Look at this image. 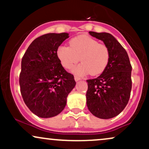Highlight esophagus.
<instances>
[{"label":"esophagus","mask_w":149,"mask_h":149,"mask_svg":"<svg viewBox=\"0 0 149 149\" xmlns=\"http://www.w3.org/2000/svg\"><path fill=\"white\" fill-rule=\"evenodd\" d=\"M74 79H75V80H76V81H78V80H80V79H81V78H80L79 76H74Z\"/></svg>","instance_id":"obj_1"}]
</instances>
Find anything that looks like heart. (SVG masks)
<instances>
[{
    "instance_id": "obj_1",
    "label": "heart",
    "mask_w": 149,
    "mask_h": 149,
    "mask_svg": "<svg viewBox=\"0 0 149 149\" xmlns=\"http://www.w3.org/2000/svg\"><path fill=\"white\" fill-rule=\"evenodd\" d=\"M69 45H61L57 48V55L63 67L72 68L80 61V64L73 68L75 74L92 76L100 74L105 70L110 59V51L107 45L99 43L97 40L87 35L74 37Z\"/></svg>"
}]
</instances>
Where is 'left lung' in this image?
<instances>
[{
	"instance_id": "8db88e82",
	"label": "left lung",
	"mask_w": 149,
	"mask_h": 149,
	"mask_svg": "<svg viewBox=\"0 0 149 149\" xmlns=\"http://www.w3.org/2000/svg\"><path fill=\"white\" fill-rule=\"evenodd\" d=\"M89 33L102 40L109 47L110 59L100 76L87 80V106L99 118H112L123 111L130 97V61L125 49L111 34L94 31Z\"/></svg>"
}]
</instances>
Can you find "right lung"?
Segmentation results:
<instances>
[{
  "label": "right lung",
  "mask_w": 149,
  "mask_h": 149,
  "mask_svg": "<svg viewBox=\"0 0 149 149\" xmlns=\"http://www.w3.org/2000/svg\"><path fill=\"white\" fill-rule=\"evenodd\" d=\"M69 33H47L31 43L22 59L19 85L24 102L40 118H51L64 110L66 98L76 85L57 55Z\"/></svg>",
  "instance_id": "1"
}]
</instances>
